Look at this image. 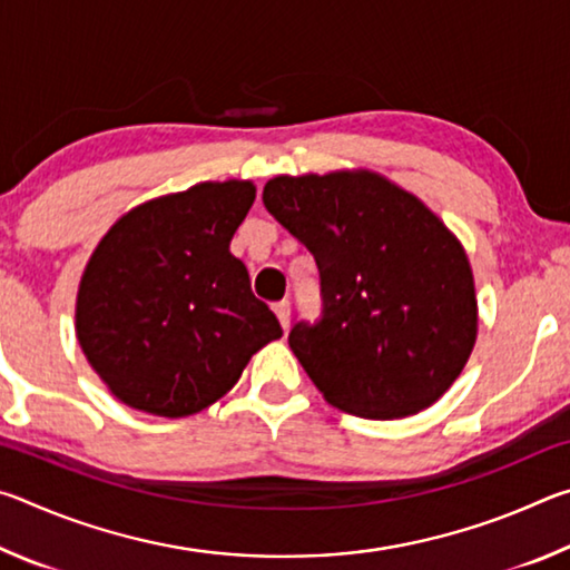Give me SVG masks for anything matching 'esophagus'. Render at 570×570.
<instances>
[{
  "label": "esophagus",
  "mask_w": 570,
  "mask_h": 570,
  "mask_svg": "<svg viewBox=\"0 0 570 570\" xmlns=\"http://www.w3.org/2000/svg\"><path fill=\"white\" fill-rule=\"evenodd\" d=\"M274 314L278 316V322H282L284 330H288V320H292V304H288V302L274 304Z\"/></svg>",
  "instance_id": "obj_1"
}]
</instances>
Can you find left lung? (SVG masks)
I'll use <instances>...</instances> for the list:
<instances>
[{
	"instance_id": "obj_1",
	"label": "left lung",
	"mask_w": 570,
	"mask_h": 570,
	"mask_svg": "<svg viewBox=\"0 0 570 570\" xmlns=\"http://www.w3.org/2000/svg\"><path fill=\"white\" fill-rule=\"evenodd\" d=\"M264 206L320 266L324 316L298 322L288 346L324 400L370 420L435 404L478 340L460 238L414 193L366 168L276 176Z\"/></svg>"
}]
</instances>
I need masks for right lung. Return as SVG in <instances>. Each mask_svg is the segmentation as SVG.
Wrapping results in <instances>:
<instances>
[{"mask_svg":"<svg viewBox=\"0 0 570 570\" xmlns=\"http://www.w3.org/2000/svg\"><path fill=\"white\" fill-rule=\"evenodd\" d=\"M254 198L250 180L196 183L130 208L95 246L77 286L75 334L112 397L188 417L284 334L230 254Z\"/></svg>","mask_w":570,"mask_h":570,"instance_id":"1","label":"right lung"}]
</instances>
